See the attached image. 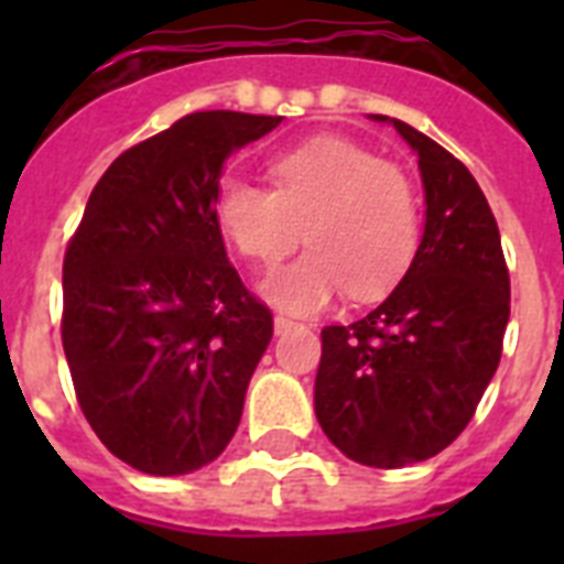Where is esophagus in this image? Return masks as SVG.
Returning <instances> with one entry per match:
<instances>
[{
    "label": "esophagus",
    "mask_w": 564,
    "mask_h": 564,
    "mask_svg": "<svg viewBox=\"0 0 564 564\" xmlns=\"http://www.w3.org/2000/svg\"><path fill=\"white\" fill-rule=\"evenodd\" d=\"M292 327H299V325H295V322H292V318H286V316H274V334H278V336L290 334Z\"/></svg>",
    "instance_id": "obj_1"
}]
</instances>
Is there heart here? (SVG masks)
Returning <instances> with one entry per match:
<instances>
[{
  "mask_svg": "<svg viewBox=\"0 0 564 564\" xmlns=\"http://www.w3.org/2000/svg\"><path fill=\"white\" fill-rule=\"evenodd\" d=\"M272 184L221 181L216 219L251 263L307 251L260 281V295L286 313H318L348 292L380 299L410 269L419 248V204L394 163L343 137H316L272 161Z\"/></svg>",
  "mask_w": 564,
  "mask_h": 564,
  "instance_id": "heart-1",
  "label": "heart"
}]
</instances>
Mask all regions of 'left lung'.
<instances>
[{"instance_id":"1","label":"left lung","mask_w":564,"mask_h":564,"mask_svg":"<svg viewBox=\"0 0 564 564\" xmlns=\"http://www.w3.org/2000/svg\"><path fill=\"white\" fill-rule=\"evenodd\" d=\"M419 154L424 234L401 283L369 316L322 330L316 419L348 459L403 468L445 451L498 371L509 272L498 221L474 175L401 119Z\"/></svg>"}]
</instances>
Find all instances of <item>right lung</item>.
<instances>
[{"label": "right lung", "instance_id": "obj_1", "mask_svg": "<svg viewBox=\"0 0 564 564\" xmlns=\"http://www.w3.org/2000/svg\"><path fill=\"white\" fill-rule=\"evenodd\" d=\"M283 117L202 110L101 175L64 257V354L84 419L122 463L193 474L228 447L272 313L216 219L225 161Z\"/></svg>", "mask_w": 564, "mask_h": 564}]
</instances>
